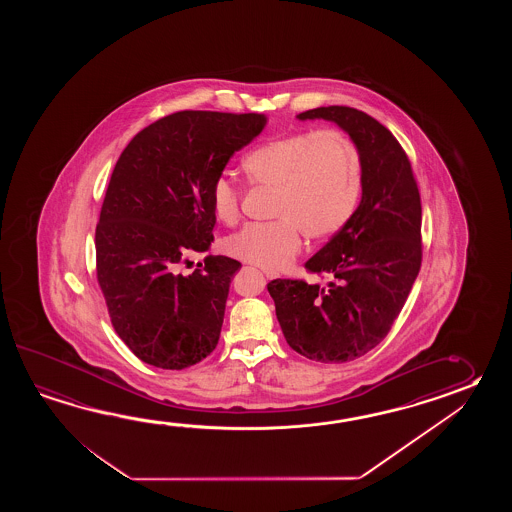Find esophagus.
Returning a JSON list of instances; mask_svg holds the SVG:
<instances>
[{
    "mask_svg": "<svg viewBox=\"0 0 512 512\" xmlns=\"http://www.w3.org/2000/svg\"><path fill=\"white\" fill-rule=\"evenodd\" d=\"M263 274L269 278V280H272V278H276V272L272 271H263Z\"/></svg>",
    "mask_w": 512,
    "mask_h": 512,
    "instance_id": "obj_1",
    "label": "esophagus"
}]
</instances>
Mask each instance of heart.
Here are the masks:
<instances>
[{
    "mask_svg": "<svg viewBox=\"0 0 512 512\" xmlns=\"http://www.w3.org/2000/svg\"><path fill=\"white\" fill-rule=\"evenodd\" d=\"M256 185L276 188L271 223H251L225 241L230 256L269 271L285 269L302 236L333 238L355 216L364 192V159L357 142L338 130H302L263 142L245 157ZM223 223L240 218L241 190L229 175L210 188Z\"/></svg>",
    "mask_w": 512,
    "mask_h": 512,
    "instance_id": "heart-1",
    "label": "heart"
}]
</instances>
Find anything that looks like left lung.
<instances>
[{"label":"left lung","instance_id":"8db88e82","mask_svg":"<svg viewBox=\"0 0 512 512\" xmlns=\"http://www.w3.org/2000/svg\"><path fill=\"white\" fill-rule=\"evenodd\" d=\"M296 119L335 122L364 159L355 216L305 263L331 282L267 285L287 344L307 359L340 364L375 348L403 309L421 269V196L401 144L364 111L327 106Z\"/></svg>","mask_w":512,"mask_h":512}]
</instances>
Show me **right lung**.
Segmentation results:
<instances>
[{
  "label": "right lung",
  "mask_w": 512,
  "mask_h": 512,
  "mask_svg": "<svg viewBox=\"0 0 512 512\" xmlns=\"http://www.w3.org/2000/svg\"><path fill=\"white\" fill-rule=\"evenodd\" d=\"M265 124L263 113L177 111L120 153L95 232L97 278L111 324L142 362L185 370L218 346L240 261L207 256L190 274L179 269L210 249L212 183Z\"/></svg>",
  "instance_id": "obj_1"
}]
</instances>
